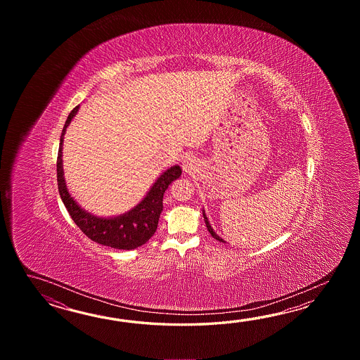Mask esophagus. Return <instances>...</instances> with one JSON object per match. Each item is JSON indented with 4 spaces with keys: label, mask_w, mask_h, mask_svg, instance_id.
I'll list each match as a JSON object with an SVG mask.
<instances>
[{
    "label": "esophagus",
    "mask_w": 360,
    "mask_h": 360,
    "mask_svg": "<svg viewBox=\"0 0 360 360\" xmlns=\"http://www.w3.org/2000/svg\"><path fill=\"white\" fill-rule=\"evenodd\" d=\"M181 167H183L185 172H189V174L193 172L194 169H197V160H195V157L185 155L183 158V162H181Z\"/></svg>",
    "instance_id": "34e87169"
}]
</instances>
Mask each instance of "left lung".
<instances>
[{
	"instance_id": "left-lung-1",
	"label": "left lung",
	"mask_w": 360,
	"mask_h": 360,
	"mask_svg": "<svg viewBox=\"0 0 360 360\" xmlns=\"http://www.w3.org/2000/svg\"><path fill=\"white\" fill-rule=\"evenodd\" d=\"M202 212H203V217H205V222H206V226L207 229H208V231H210V234L212 236V237L214 238V239H217V240H220V242H222V243H226L224 239H222L221 237H219L216 233H214V230L212 229V226H211V224H210V221H208V219H207L206 214H205V210H202Z\"/></svg>"
}]
</instances>
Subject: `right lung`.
<instances>
[{
    "label": "right lung",
    "mask_w": 360,
    "mask_h": 360,
    "mask_svg": "<svg viewBox=\"0 0 360 360\" xmlns=\"http://www.w3.org/2000/svg\"><path fill=\"white\" fill-rule=\"evenodd\" d=\"M79 105H77L65 121L61 131L59 153L56 162L58 172V188L61 200L68 210L70 217L76 222L77 226L84 231L87 237L99 245H108L115 250H134L153 237L158 220L163 210V194L169 188V184L181 175L179 165L163 171L155 183L150 186L146 197L139 202L130 211L112 217H100L91 212H87L79 206L69 193L63 171V141L64 135L72 120L76 117Z\"/></svg>",
    "instance_id": "right-lung-1"
}]
</instances>
